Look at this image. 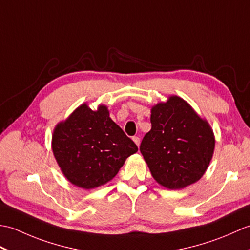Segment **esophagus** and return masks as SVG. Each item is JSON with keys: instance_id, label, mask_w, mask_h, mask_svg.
Here are the masks:
<instances>
[{"instance_id": "obj_1", "label": "esophagus", "mask_w": 250, "mask_h": 250, "mask_svg": "<svg viewBox=\"0 0 250 250\" xmlns=\"http://www.w3.org/2000/svg\"><path fill=\"white\" fill-rule=\"evenodd\" d=\"M133 142L135 143V144L137 145V146H140V143H141V140H140V137L139 136H133Z\"/></svg>"}]
</instances>
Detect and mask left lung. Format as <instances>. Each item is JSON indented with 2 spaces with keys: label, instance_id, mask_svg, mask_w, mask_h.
<instances>
[{
  "label": "left lung",
  "instance_id": "obj_1",
  "mask_svg": "<svg viewBox=\"0 0 250 250\" xmlns=\"http://www.w3.org/2000/svg\"><path fill=\"white\" fill-rule=\"evenodd\" d=\"M150 122L151 130L145 134L140 150L153 178L168 189L198 182L214 153L209 125L178 97L153 106Z\"/></svg>",
  "mask_w": 250,
  "mask_h": 250
}]
</instances>
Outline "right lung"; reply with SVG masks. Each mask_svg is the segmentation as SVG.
Masks as SVG:
<instances>
[{"instance_id": "obj_1", "label": "right lung", "mask_w": 250, "mask_h": 250, "mask_svg": "<svg viewBox=\"0 0 250 250\" xmlns=\"http://www.w3.org/2000/svg\"><path fill=\"white\" fill-rule=\"evenodd\" d=\"M139 148L109 118L106 106L98 110L86 104L58 125L52 151L63 174L83 189L104 185L116 176L125 159Z\"/></svg>"}]
</instances>
